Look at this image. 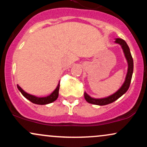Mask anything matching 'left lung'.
<instances>
[{
	"mask_svg": "<svg viewBox=\"0 0 147 147\" xmlns=\"http://www.w3.org/2000/svg\"><path fill=\"white\" fill-rule=\"evenodd\" d=\"M115 43L121 45L122 49L123 50V52L124 54V57H125L126 61H127L128 63V70L127 73H126V75L125 80H124V82L123 83L122 86L119 88L115 93L108 96L106 97H103V98H93V97H91L90 95H88L86 92H84V97H85V99L86 100V102L90 103V104L99 106H104L106 105V104H111V103H113L115 101L117 100V99H119L129 89L133 72V60L132 56H131L129 46H128L127 43H126L125 41H124L123 39H121V38H115Z\"/></svg>",
	"mask_w": 147,
	"mask_h": 147,
	"instance_id": "obj_1",
	"label": "left lung"
}]
</instances>
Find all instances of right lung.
Wrapping results in <instances>:
<instances>
[{
	"label": "right lung",
	"instance_id": "obj_1",
	"mask_svg": "<svg viewBox=\"0 0 147 147\" xmlns=\"http://www.w3.org/2000/svg\"><path fill=\"white\" fill-rule=\"evenodd\" d=\"M59 82L58 85L55 90L50 94V95L46 96V97H36L35 95H30V94L28 93V92H25V90H23L19 86L17 85L18 89L19 90L20 92H21V94L23 95L27 99L30 101L31 102L34 103V104H39V105H45V104H50V103L55 102L56 99L58 98L59 96Z\"/></svg>",
	"mask_w": 147,
	"mask_h": 147
}]
</instances>
